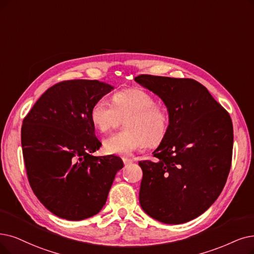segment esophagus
<instances>
[{
	"instance_id": "obj_1",
	"label": "esophagus",
	"mask_w": 254,
	"mask_h": 254,
	"mask_svg": "<svg viewBox=\"0 0 254 254\" xmlns=\"http://www.w3.org/2000/svg\"><path fill=\"white\" fill-rule=\"evenodd\" d=\"M123 162H124V165H125V166H128V165H130V164H132V162H133V160H132V159H131V158L123 157Z\"/></svg>"
}]
</instances>
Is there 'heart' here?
I'll return each instance as SVG.
<instances>
[{"instance_id": "heart-1", "label": "heart", "mask_w": 254, "mask_h": 254, "mask_svg": "<svg viewBox=\"0 0 254 254\" xmlns=\"http://www.w3.org/2000/svg\"><path fill=\"white\" fill-rule=\"evenodd\" d=\"M125 131L109 135L104 140L108 154L130 155L148 144L157 145L165 137L169 127L167 110L156 104L155 98L143 89L130 88L117 93L113 104L100 98L90 108V120L95 127L105 132L119 117H127Z\"/></svg>"}]
</instances>
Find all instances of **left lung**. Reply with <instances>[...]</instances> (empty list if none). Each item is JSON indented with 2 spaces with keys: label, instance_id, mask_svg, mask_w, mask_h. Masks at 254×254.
Returning <instances> with one entry per match:
<instances>
[{
  "label": "left lung",
  "instance_id": "1",
  "mask_svg": "<svg viewBox=\"0 0 254 254\" xmlns=\"http://www.w3.org/2000/svg\"><path fill=\"white\" fill-rule=\"evenodd\" d=\"M135 82L161 99L169 115L165 137L143 170L139 203L165 224L199 217L217 200L231 165L233 130L227 111L192 79L140 75Z\"/></svg>",
  "mask_w": 254,
  "mask_h": 254
}]
</instances>
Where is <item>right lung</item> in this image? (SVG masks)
Instances as JSON below:
<instances>
[{"label": "right lung", "mask_w": 254, "mask_h": 254, "mask_svg": "<svg viewBox=\"0 0 254 254\" xmlns=\"http://www.w3.org/2000/svg\"><path fill=\"white\" fill-rule=\"evenodd\" d=\"M115 87L98 80H68L50 87L23 121L22 148L35 196L55 216L80 221L103 208L117 172L115 155L94 156L101 143L90 108Z\"/></svg>", "instance_id": "add662e5"}]
</instances>
